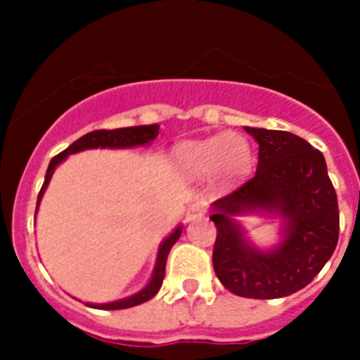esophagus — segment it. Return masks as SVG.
<instances>
[{
	"instance_id": "1",
	"label": "esophagus",
	"mask_w": 360,
	"mask_h": 360,
	"mask_svg": "<svg viewBox=\"0 0 360 360\" xmlns=\"http://www.w3.org/2000/svg\"><path fill=\"white\" fill-rule=\"evenodd\" d=\"M205 214H207V205L201 203V201H195V203L190 205L188 210H186V219H188V221H192V219L203 217Z\"/></svg>"
}]
</instances>
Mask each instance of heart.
I'll use <instances>...</instances> for the list:
<instances>
[{
	"instance_id": "b5f03b06",
	"label": "heart",
	"mask_w": 360,
	"mask_h": 360,
	"mask_svg": "<svg viewBox=\"0 0 360 360\" xmlns=\"http://www.w3.org/2000/svg\"><path fill=\"white\" fill-rule=\"evenodd\" d=\"M175 157L188 174L207 175L216 170L221 179H236L249 170L252 162L250 144L236 134L190 141L177 148Z\"/></svg>"
}]
</instances>
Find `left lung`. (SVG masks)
Segmentation results:
<instances>
[{"instance_id":"8db88e82","label":"left lung","mask_w":360,"mask_h":360,"mask_svg":"<svg viewBox=\"0 0 360 360\" xmlns=\"http://www.w3.org/2000/svg\"><path fill=\"white\" fill-rule=\"evenodd\" d=\"M258 141V168L214 201L212 264L226 289L245 298H282L322 271L339 241V203L324 155L298 135L245 128ZM269 210L286 219V238L271 253L250 248L232 215Z\"/></svg>"}]
</instances>
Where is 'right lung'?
I'll list each match as a JSON object with an SVG mask.
<instances>
[{
	"label": "right lung",
	"mask_w": 360,
	"mask_h": 360,
	"mask_svg": "<svg viewBox=\"0 0 360 360\" xmlns=\"http://www.w3.org/2000/svg\"><path fill=\"white\" fill-rule=\"evenodd\" d=\"M159 134V126L157 124H150V126H131V128H119V129H95L91 134H86L84 137H80L78 141L71 144L69 148H65L62 153L54 155L49 162V168H47V174H45L44 186H41L40 194H38V203H36V210H38V205H40V199L44 195V190L47 188L51 181V175H53L54 168L60 165V162L69 155V153L82 152V150H89V148H131L139 146V144H148L152 143L153 139ZM181 226H177L170 236L162 241L161 249H159V255H157V264L153 269V276L150 280L146 288L143 291H139L137 295L129 298H124V300L110 302V304H87L89 307H96V309H128V307L139 306V304H144L146 300L153 298L157 295V291L161 289L162 278H165V267H166V258H168V252H170L172 245L175 241L179 240L181 236Z\"/></svg>",
	"instance_id": "add662e5"
}]
</instances>
